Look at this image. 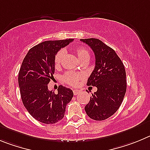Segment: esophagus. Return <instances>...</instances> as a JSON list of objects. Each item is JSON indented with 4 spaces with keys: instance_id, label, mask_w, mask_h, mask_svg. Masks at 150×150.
Here are the masks:
<instances>
[{
    "instance_id": "esophagus-1",
    "label": "esophagus",
    "mask_w": 150,
    "mask_h": 150,
    "mask_svg": "<svg viewBox=\"0 0 150 150\" xmlns=\"http://www.w3.org/2000/svg\"><path fill=\"white\" fill-rule=\"evenodd\" d=\"M80 93H81V90H73V93L75 96L78 95V94Z\"/></svg>"
}]
</instances>
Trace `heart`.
<instances>
[{"label": "heart", "instance_id": "b5f03b06", "mask_svg": "<svg viewBox=\"0 0 150 150\" xmlns=\"http://www.w3.org/2000/svg\"><path fill=\"white\" fill-rule=\"evenodd\" d=\"M75 54H76L77 57L81 62L83 61L84 60H90V52L87 48H85L84 47L78 46L74 49ZM64 52L63 50L59 51L56 54L54 57V67L56 68H59L60 67L62 63V60H63V57H64ZM83 75L81 73L79 72H66L63 76V81L65 82L66 83L71 86L75 87L78 84V83L80 82L81 79H83Z\"/></svg>", "mask_w": 150, "mask_h": 150}]
</instances>
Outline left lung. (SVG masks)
<instances>
[{
    "label": "left lung",
    "instance_id": "left-lung-1",
    "mask_svg": "<svg viewBox=\"0 0 150 150\" xmlns=\"http://www.w3.org/2000/svg\"><path fill=\"white\" fill-rule=\"evenodd\" d=\"M93 51L96 66L87 84L97 87L85 111L90 118L101 121L111 117L122 104L126 91V74L115 51L95 38L81 39Z\"/></svg>",
    "mask_w": 150,
    "mask_h": 150
}]
</instances>
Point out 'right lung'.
I'll return each instance as SVG.
<instances>
[{"mask_svg": "<svg viewBox=\"0 0 150 150\" xmlns=\"http://www.w3.org/2000/svg\"><path fill=\"white\" fill-rule=\"evenodd\" d=\"M73 39L45 41L29 50L18 73V85L23 105L36 120L54 124L64 117L73 92L60 85L58 93L50 91L48 84L54 78V57Z\"/></svg>", "mask_w": 150, "mask_h": 150, "instance_id": "right-lung-1", "label": "right lung"}]
</instances>
